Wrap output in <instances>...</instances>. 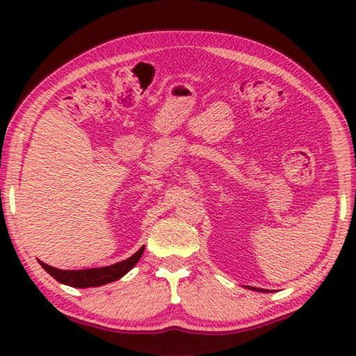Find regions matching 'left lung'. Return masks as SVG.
<instances>
[{"label":"left lung","mask_w":356,"mask_h":356,"mask_svg":"<svg viewBox=\"0 0 356 356\" xmlns=\"http://www.w3.org/2000/svg\"><path fill=\"white\" fill-rule=\"evenodd\" d=\"M248 289H252V291H259V292H265V291H262V289H256V287H248Z\"/></svg>","instance_id":"left-lung-1"}]
</instances>
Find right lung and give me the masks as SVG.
I'll list each match as a JSON object with an SVG mask.
<instances>
[{"label": "right lung", "instance_id": "1", "mask_svg": "<svg viewBox=\"0 0 356 356\" xmlns=\"http://www.w3.org/2000/svg\"><path fill=\"white\" fill-rule=\"evenodd\" d=\"M144 252V246H141L134 256L125 259L122 262H118L114 265H108V267L102 268H88V270H59L55 267H50L44 262H40L42 268L45 270L47 273H50L56 281L63 282V284H67L72 287H99L108 284V282H113L130 272L131 268L135 267L140 261Z\"/></svg>", "mask_w": 356, "mask_h": 356}]
</instances>
